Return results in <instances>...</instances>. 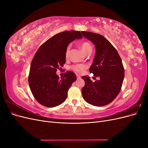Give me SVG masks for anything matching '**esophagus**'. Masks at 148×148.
Here are the masks:
<instances>
[{"instance_id":"obj_1","label":"esophagus","mask_w":148,"mask_h":148,"mask_svg":"<svg viewBox=\"0 0 148 148\" xmlns=\"http://www.w3.org/2000/svg\"><path fill=\"white\" fill-rule=\"evenodd\" d=\"M77 79H80V78H81V77H80L79 75H77Z\"/></svg>"}]
</instances>
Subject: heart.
I'll list each match as a JSON object with an SVG mask.
<instances>
[{"mask_svg": "<svg viewBox=\"0 0 148 148\" xmlns=\"http://www.w3.org/2000/svg\"><path fill=\"white\" fill-rule=\"evenodd\" d=\"M80 47L82 49V51L84 53L87 55L90 54L92 51V47L91 44L88 42H83L80 44ZM71 46L69 45L66 47L65 51V57L66 59H68L70 56ZM86 69V65L83 64H74L70 66V69L73 71L74 72L77 73H81L82 71Z\"/></svg>", "mask_w": 148, "mask_h": 148, "instance_id": "heart-1", "label": "heart"}]
</instances>
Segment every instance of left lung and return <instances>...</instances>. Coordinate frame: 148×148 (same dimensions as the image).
Listing matches in <instances>:
<instances>
[{"instance_id":"1","label":"left lung","mask_w":148,"mask_h":148,"mask_svg":"<svg viewBox=\"0 0 148 148\" xmlns=\"http://www.w3.org/2000/svg\"><path fill=\"white\" fill-rule=\"evenodd\" d=\"M83 36L95 44L96 55L89 72L99 78L92 82L84 76L82 95L85 101L95 106H104L112 102L120 92L124 79V67L115 48L103 36L82 31Z\"/></svg>"}]
</instances>
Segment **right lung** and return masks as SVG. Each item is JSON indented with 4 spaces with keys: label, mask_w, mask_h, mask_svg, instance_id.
I'll return each mask as SVG.
<instances>
[{
    "label": "right lung",
    "mask_w": 148,
    "mask_h": 148,
    "mask_svg": "<svg viewBox=\"0 0 148 148\" xmlns=\"http://www.w3.org/2000/svg\"><path fill=\"white\" fill-rule=\"evenodd\" d=\"M82 37L79 31H64L47 40L36 52L30 66L28 83L39 104L53 107L65 101L77 77L72 71H67L60 79L56 71L65 64V51L69 43Z\"/></svg>",
    "instance_id": "right-lung-1"
}]
</instances>
